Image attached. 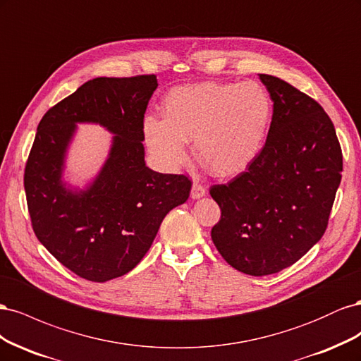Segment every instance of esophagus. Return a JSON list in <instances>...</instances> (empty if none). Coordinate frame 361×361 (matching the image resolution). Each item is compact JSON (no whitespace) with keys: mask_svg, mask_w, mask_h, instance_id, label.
I'll list each match as a JSON object with an SVG mask.
<instances>
[{"mask_svg":"<svg viewBox=\"0 0 361 361\" xmlns=\"http://www.w3.org/2000/svg\"><path fill=\"white\" fill-rule=\"evenodd\" d=\"M204 194H206V187H204V185L202 182H199V180H194L192 188H191V197L192 199H200V197H203Z\"/></svg>","mask_w":361,"mask_h":361,"instance_id":"1","label":"esophagus"}]
</instances>
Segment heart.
Segmentation results:
<instances>
[{
  "label": "heart",
  "instance_id": "heart-1",
  "mask_svg": "<svg viewBox=\"0 0 361 361\" xmlns=\"http://www.w3.org/2000/svg\"><path fill=\"white\" fill-rule=\"evenodd\" d=\"M271 120V99L257 82L194 84L171 90L164 117L145 118V137L166 167L188 157V140L206 167L231 176L250 166L264 146Z\"/></svg>",
  "mask_w": 361,
  "mask_h": 361
}]
</instances>
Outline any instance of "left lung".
<instances>
[{
	"label": "left lung",
	"instance_id": "left-lung-1",
	"mask_svg": "<svg viewBox=\"0 0 361 361\" xmlns=\"http://www.w3.org/2000/svg\"><path fill=\"white\" fill-rule=\"evenodd\" d=\"M259 78L274 102L265 145L245 171L209 190L221 209L211 231L216 250L256 277L293 265L319 241L343 170L324 108L277 76Z\"/></svg>",
	"mask_w": 361,
	"mask_h": 361
}]
</instances>
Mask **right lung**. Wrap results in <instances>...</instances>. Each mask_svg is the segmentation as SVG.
<instances>
[{
	"instance_id": "right-lung-1",
	"label": "right lung",
	"mask_w": 361,
	"mask_h": 361,
	"mask_svg": "<svg viewBox=\"0 0 361 361\" xmlns=\"http://www.w3.org/2000/svg\"><path fill=\"white\" fill-rule=\"evenodd\" d=\"M158 87L155 75L94 78L42 117L25 164L31 226L61 265L85 280L125 276L145 257L173 207L187 202L191 180L146 167L145 113ZM93 121L116 135L111 158L85 192L61 182L74 123Z\"/></svg>"
}]
</instances>
